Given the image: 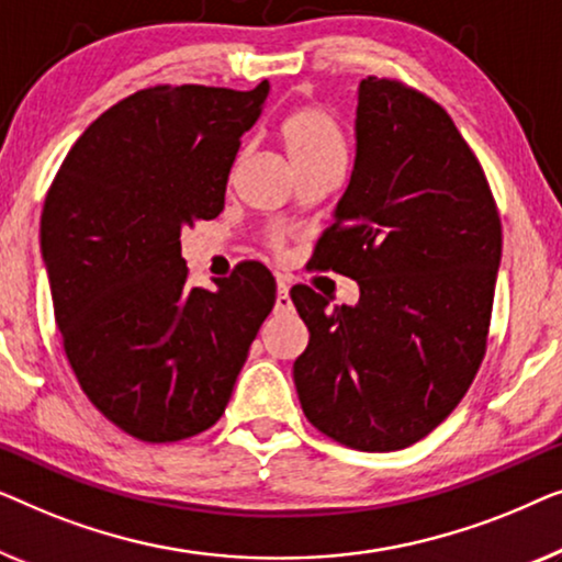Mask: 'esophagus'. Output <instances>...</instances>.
<instances>
[{
    "mask_svg": "<svg viewBox=\"0 0 562 562\" xmlns=\"http://www.w3.org/2000/svg\"><path fill=\"white\" fill-rule=\"evenodd\" d=\"M274 311L278 313H288L292 311V300H290V288L284 282H278V297H274Z\"/></svg>",
    "mask_w": 562,
    "mask_h": 562,
    "instance_id": "esophagus-1",
    "label": "esophagus"
}]
</instances>
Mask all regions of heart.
Returning a JSON list of instances; mask_svg holds the SVG:
<instances>
[{
	"instance_id": "b5f03b06",
	"label": "heart",
	"mask_w": 562,
	"mask_h": 562,
	"mask_svg": "<svg viewBox=\"0 0 562 562\" xmlns=\"http://www.w3.org/2000/svg\"><path fill=\"white\" fill-rule=\"evenodd\" d=\"M280 145L292 170L344 160L341 132L326 109L300 106L280 124Z\"/></svg>"
}]
</instances>
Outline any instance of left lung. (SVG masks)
Segmentation results:
<instances>
[{"label": "left lung", "instance_id": "1", "mask_svg": "<svg viewBox=\"0 0 562 562\" xmlns=\"http://www.w3.org/2000/svg\"><path fill=\"white\" fill-rule=\"evenodd\" d=\"M357 157L315 244V270L359 282L357 305L290 290L311 330L297 397L321 432L384 453L436 430L486 353L502 221L446 109L392 78L359 83Z\"/></svg>", "mask_w": 562, "mask_h": 562}]
</instances>
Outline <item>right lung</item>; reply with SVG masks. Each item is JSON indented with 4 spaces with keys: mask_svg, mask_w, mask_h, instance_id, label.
<instances>
[{
    "mask_svg": "<svg viewBox=\"0 0 562 562\" xmlns=\"http://www.w3.org/2000/svg\"><path fill=\"white\" fill-rule=\"evenodd\" d=\"M267 93V81L132 93L78 137L45 195L41 249L63 349L86 397L132 438L209 430L278 297L259 262L216 290L191 288L180 255V232L224 211Z\"/></svg>",
    "mask_w": 562,
    "mask_h": 562,
    "instance_id": "add662e5",
    "label": "right lung"
}]
</instances>
